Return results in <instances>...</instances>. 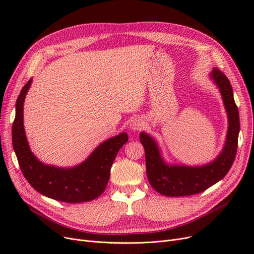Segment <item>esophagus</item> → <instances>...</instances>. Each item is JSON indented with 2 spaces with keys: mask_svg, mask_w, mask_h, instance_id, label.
Segmentation results:
<instances>
[{
  "mask_svg": "<svg viewBox=\"0 0 254 254\" xmlns=\"http://www.w3.org/2000/svg\"><path fill=\"white\" fill-rule=\"evenodd\" d=\"M129 127L132 130H138L144 127V123H143V120L140 118H134L131 120Z\"/></svg>",
  "mask_w": 254,
  "mask_h": 254,
  "instance_id": "34e87169",
  "label": "esophagus"
}]
</instances>
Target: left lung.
Instances as JSON below:
<instances>
[{"label": "left lung", "instance_id": "8db88e82", "mask_svg": "<svg viewBox=\"0 0 254 254\" xmlns=\"http://www.w3.org/2000/svg\"><path fill=\"white\" fill-rule=\"evenodd\" d=\"M211 77L220 89L229 116L226 143L221 154L214 162L203 167L168 166L159 154L154 140L145 132H141L140 141L145 149L146 173L149 183L163 195L185 196L202 192L221 180L233 166L240 130L238 107L234 100L231 82L224 73L214 69Z\"/></svg>", "mask_w": 254, "mask_h": 254}]
</instances>
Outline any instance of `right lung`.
<instances>
[{
    "instance_id": "right-lung-1",
    "label": "right lung",
    "mask_w": 254,
    "mask_h": 254,
    "mask_svg": "<svg viewBox=\"0 0 254 254\" xmlns=\"http://www.w3.org/2000/svg\"><path fill=\"white\" fill-rule=\"evenodd\" d=\"M29 80L16 101L12 126V143L24 178L40 193L64 203L88 202L100 196L110 177V169L119 149L128 140L126 132L110 138L86 161L72 169H60L40 163L31 152L23 129V102L31 85Z\"/></svg>"
}]
</instances>
